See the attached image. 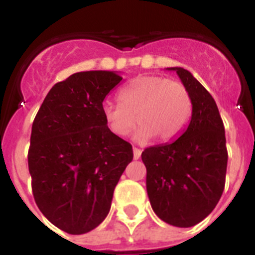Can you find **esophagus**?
<instances>
[{"label":"esophagus","instance_id":"1","mask_svg":"<svg viewBox=\"0 0 255 255\" xmlns=\"http://www.w3.org/2000/svg\"><path fill=\"white\" fill-rule=\"evenodd\" d=\"M132 153H134V159H139L141 155V150L139 148H132Z\"/></svg>","mask_w":255,"mask_h":255}]
</instances>
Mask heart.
I'll use <instances>...</instances> for the list:
<instances>
[{
    "instance_id": "obj_1",
    "label": "heart",
    "mask_w": 255,
    "mask_h": 255,
    "mask_svg": "<svg viewBox=\"0 0 255 255\" xmlns=\"http://www.w3.org/2000/svg\"><path fill=\"white\" fill-rule=\"evenodd\" d=\"M119 101L103 102V120L119 138L128 136L136 121L135 139L139 141L152 136L162 143L175 140L189 124L193 110L186 88L162 76L134 79L119 92Z\"/></svg>"
}]
</instances>
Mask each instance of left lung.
Here are the masks:
<instances>
[{
    "label": "left lung",
    "instance_id": "left-lung-1",
    "mask_svg": "<svg viewBox=\"0 0 255 255\" xmlns=\"http://www.w3.org/2000/svg\"><path fill=\"white\" fill-rule=\"evenodd\" d=\"M176 71L191 98V119L180 138L144 149L147 193L153 211L176 227L199 224L217 206L227 168L225 128L217 105L188 70Z\"/></svg>",
    "mask_w": 255,
    "mask_h": 255
}]
</instances>
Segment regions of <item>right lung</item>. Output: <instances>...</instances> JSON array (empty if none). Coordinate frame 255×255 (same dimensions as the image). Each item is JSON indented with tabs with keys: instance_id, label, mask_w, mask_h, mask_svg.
I'll use <instances>...</instances> for the list:
<instances>
[{
	"instance_id": "add662e5",
	"label": "right lung",
	"mask_w": 255,
	"mask_h": 255,
	"mask_svg": "<svg viewBox=\"0 0 255 255\" xmlns=\"http://www.w3.org/2000/svg\"><path fill=\"white\" fill-rule=\"evenodd\" d=\"M123 80L114 71H83L55 84L31 126L29 172L35 203L49 222L71 235L107 217L132 147L108 130L106 96Z\"/></svg>"
}]
</instances>
